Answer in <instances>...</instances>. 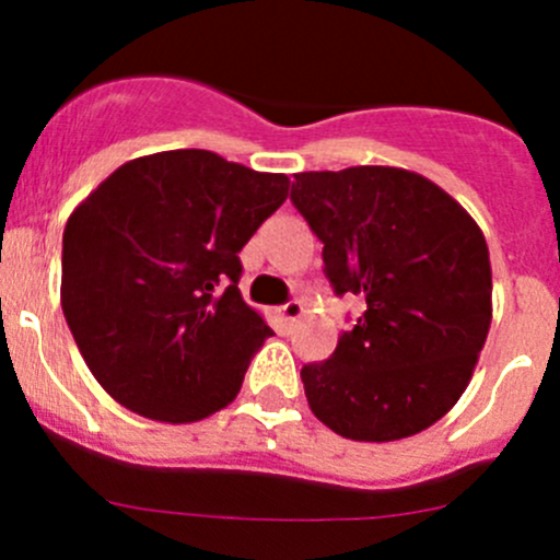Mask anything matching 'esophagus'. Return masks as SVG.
<instances>
[{"label": "esophagus", "instance_id": "obj_1", "mask_svg": "<svg viewBox=\"0 0 560 560\" xmlns=\"http://www.w3.org/2000/svg\"><path fill=\"white\" fill-rule=\"evenodd\" d=\"M279 314L284 316V322H295L298 316L303 314V303H301V301H290V303H284V306L279 308Z\"/></svg>", "mask_w": 560, "mask_h": 560}]
</instances>
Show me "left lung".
<instances>
[{"instance_id": "obj_1", "label": "left lung", "mask_w": 560, "mask_h": 560, "mask_svg": "<svg viewBox=\"0 0 560 560\" xmlns=\"http://www.w3.org/2000/svg\"><path fill=\"white\" fill-rule=\"evenodd\" d=\"M290 200L322 241L332 292L363 301L336 352L301 369L316 420L354 442L431 428L463 395L490 330L482 230L400 167L298 173Z\"/></svg>"}]
</instances>
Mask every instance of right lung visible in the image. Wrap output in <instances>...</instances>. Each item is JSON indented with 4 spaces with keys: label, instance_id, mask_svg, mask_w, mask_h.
<instances>
[{
    "label": "right lung",
    "instance_id": "1",
    "mask_svg": "<svg viewBox=\"0 0 560 560\" xmlns=\"http://www.w3.org/2000/svg\"><path fill=\"white\" fill-rule=\"evenodd\" d=\"M290 178L213 151L140 156L67 219L61 312L94 380L129 411L197 422L238 395L268 336L238 252Z\"/></svg>",
    "mask_w": 560,
    "mask_h": 560
}]
</instances>
